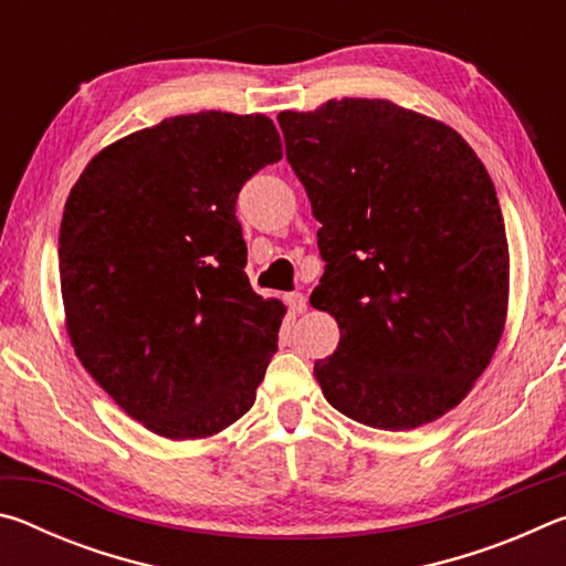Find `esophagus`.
I'll list each match as a JSON object with an SVG mask.
<instances>
[{
  "label": "esophagus",
  "instance_id": "1",
  "mask_svg": "<svg viewBox=\"0 0 566 566\" xmlns=\"http://www.w3.org/2000/svg\"><path fill=\"white\" fill-rule=\"evenodd\" d=\"M284 300H286V304H290V312H292V314H302V312L306 310V296H304L302 292L286 294Z\"/></svg>",
  "mask_w": 566,
  "mask_h": 566
}]
</instances>
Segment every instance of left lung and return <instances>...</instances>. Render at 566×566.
<instances>
[{
    "instance_id": "1",
    "label": "left lung",
    "mask_w": 566,
    "mask_h": 566,
    "mask_svg": "<svg viewBox=\"0 0 566 566\" xmlns=\"http://www.w3.org/2000/svg\"><path fill=\"white\" fill-rule=\"evenodd\" d=\"M286 159L319 227L310 302L339 324L314 361L354 421L405 432L454 409L502 339L510 244L490 175L449 124L389 99L280 112Z\"/></svg>"
}]
</instances>
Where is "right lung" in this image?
<instances>
[{
	"label": "right lung",
	"instance_id": "1",
	"mask_svg": "<svg viewBox=\"0 0 566 566\" xmlns=\"http://www.w3.org/2000/svg\"><path fill=\"white\" fill-rule=\"evenodd\" d=\"M280 159L264 114H179L104 147L66 197V334L149 432L207 439L254 405L286 306L249 284L234 205Z\"/></svg>",
	"mask_w": 566,
	"mask_h": 566
}]
</instances>
